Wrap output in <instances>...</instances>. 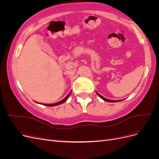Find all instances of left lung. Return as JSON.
<instances>
[{"label": "left lung", "mask_w": 159, "mask_h": 159, "mask_svg": "<svg viewBox=\"0 0 159 159\" xmlns=\"http://www.w3.org/2000/svg\"><path fill=\"white\" fill-rule=\"evenodd\" d=\"M97 94L99 96V97L102 98V99H103L104 101H105V102H120V100H115V101H114V100H110V99H106V98H103L102 95H101L100 94H99L98 93H97Z\"/></svg>", "instance_id": "left-lung-1"}]
</instances>
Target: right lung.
Returning a JSON list of instances; mask_svg holds the SVG:
<instances>
[{"instance_id": "right-lung-1", "label": "right lung", "mask_w": 159, "mask_h": 159, "mask_svg": "<svg viewBox=\"0 0 159 159\" xmlns=\"http://www.w3.org/2000/svg\"><path fill=\"white\" fill-rule=\"evenodd\" d=\"M71 91H70V92L68 93V95L66 96V97L64 98V99H63L62 100H61L60 102H57V103H52V104H42V105H46V106H49V107H52V106H56V105H60V104H61V103H64L68 99V98H69V96L70 95V93H71ZM42 104V103H41Z\"/></svg>"}]
</instances>
